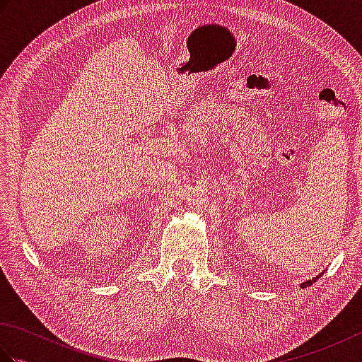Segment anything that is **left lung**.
<instances>
[{
    "label": "left lung",
    "instance_id": "obj_1",
    "mask_svg": "<svg viewBox=\"0 0 362 362\" xmlns=\"http://www.w3.org/2000/svg\"><path fill=\"white\" fill-rule=\"evenodd\" d=\"M319 276H320V275H317V276H314V279H313V280H308V281H305V283H302V284H300V286H302V288H306V286H311V284H313V283H316V280L319 279Z\"/></svg>",
    "mask_w": 362,
    "mask_h": 362
}]
</instances>
